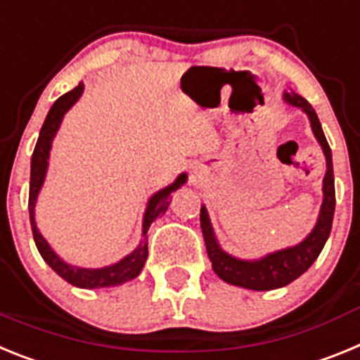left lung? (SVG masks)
I'll list each match as a JSON object with an SVG mask.
<instances>
[{"instance_id": "1", "label": "left lung", "mask_w": 360, "mask_h": 360, "mask_svg": "<svg viewBox=\"0 0 360 360\" xmlns=\"http://www.w3.org/2000/svg\"><path fill=\"white\" fill-rule=\"evenodd\" d=\"M284 99L293 106H299L308 114L317 141L323 146V152L326 155V176L323 183V206H321V214L319 221L311 233L302 240L301 245L293 246V248L281 250L275 254L266 255L261 261H240V259L228 255L226 252L219 248L217 240H215L214 230H212L210 219L206 214V208L201 206V230L205 237L206 252L212 261V268L215 274L228 284H236L248 290H275L281 286L293 283L297 277H301L308 268L314 264L319 254L323 252L326 245L328 237L331 232V223H333V212H335V183H333V162H331V148L328 145L326 137H324L323 127L319 121L317 114L311 108V105L304 98L297 96V94L284 92Z\"/></svg>"}]
</instances>
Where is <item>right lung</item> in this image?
I'll return each mask as SVG.
<instances>
[{"label": "right lung", "instance_id": "obj_1", "mask_svg": "<svg viewBox=\"0 0 360 360\" xmlns=\"http://www.w3.org/2000/svg\"><path fill=\"white\" fill-rule=\"evenodd\" d=\"M81 94H83V83H79V85L74 90H70V92L63 94V96L52 105V108H50L45 123H43L41 127V132H39V137H37L36 148H34L32 154V161H30V226H32V236L34 240H36V246L37 250H39V254H41V257L45 259L46 264H49L59 277H63L67 283H70L72 286H77V288H112V286H120V284H124L128 283V281L136 279L137 275L141 274L146 257H148V239H146V232H148L150 224L154 223V219L161 217V215L168 210L172 192H176L181 184L186 181V174H181L176 179V183H172L170 186L159 190L155 195H152V199L148 201V206H146L145 219H143V237H145V239L141 240V245L137 246L132 254L127 255L124 259H121L120 262L112 264V266L98 268V270H86V268L70 266V264L61 261V259L52 252L49 243L43 239L39 230H37L36 221H34V206H36L39 188H41L43 181H45L52 139H54L56 132H58L65 112L79 99Z\"/></svg>", "mask_w": 360, "mask_h": 360}]
</instances>
